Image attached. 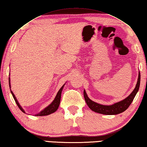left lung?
I'll return each mask as SVG.
<instances>
[{"instance_id": "obj_1", "label": "left lung", "mask_w": 147, "mask_h": 147, "mask_svg": "<svg viewBox=\"0 0 147 147\" xmlns=\"http://www.w3.org/2000/svg\"><path fill=\"white\" fill-rule=\"evenodd\" d=\"M140 81H141V74H140V71H139V76L136 86H135L134 90L132 91L131 93L123 100L113 104L112 105H103L94 102L88 97L86 92L84 90L83 91V94H84L85 102H86L87 105L90 109L94 112L98 113V114L105 115H116L120 114V113L127 110L133 102L135 95H136V94L139 91Z\"/></svg>"}]
</instances>
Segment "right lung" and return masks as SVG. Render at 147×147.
I'll return each mask as SVG.
<instances>
[{
	"mask_svg": "<svg viewBox=\"0 0 147 147\" xmlns=\"http://www.w3.org/2000/svg\"><path fill=\"white\" fill-rule=\"evenodd\" d=\"M66 83H64V85H62V87L60 88L59 91L57 92V94H56V95L55 96V99H54V100L52 102L50 105H49L48 107H46L45 108H44L43 110H42V111H40L39 113H38V114H36L35 116H47V115H49V114H53V113L55 112L57 109L59 107V105H60V99H61V94H62V91L63 89V88H64V85ZM9 87H10V92L11 93H12V96H13V98H14L15 100V102L17 104L18 107H19V108L20 110H22V112L24 113H26L25 112V110L22 108V107L20 106V103L18 102V101L16 97L15 96L14 94L13 93V92L11 91V85H10V79L9 78Z\"/></svg>",
	"mask_w": 147,
	"mask_h": 147,
	"instance_id": "obj_1",
	"label": "right lung"
}]
</instances>
